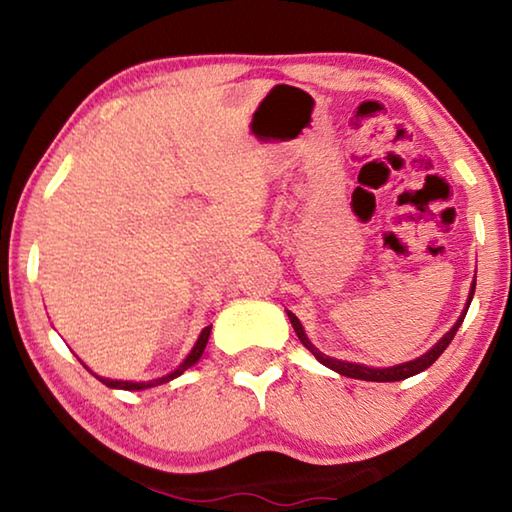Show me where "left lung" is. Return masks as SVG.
<instances>
[{"label":"left lung","mask_w":512,"mask_h":512,"mask_svg":"<svg viewBox=\"0 0 512 512\" xmlns=\"http://www.w3.org/2000/svg\"><path fill=\"white\" fill-rule=\"evenodd\" d=\"M474 287L476 284L472 282V291H470V298H467V307H470V302H472V296H474ZM467 307H465V311H463V316L456 320V325L449 329V332L443 336V339H440L436 345H433V348L427 352V354H422L420 359H415V361H409V363H400V366H393V368H368V366H361V363H348V361H339V359H329V357H325L323 352H318L314 345L309 343V339H307V334H305V329H302V325H300V320L291 314V311H287L289 314V320H291V325H293V329H296V334H298V339H300V343L305 345V348L314 354V357L323 363V366H327V368H332L334 372H339V375H343V377H352V379H366V381H402V379H406V377H413V375H418V372H422V370H427L433 361H436L440 354H443L445 350H447V345L452 343V339L456 336V332H458V327H461V323H463V318H465V314H467Z\"/></svg>","instance_id":"obj_1"}]
</instances>
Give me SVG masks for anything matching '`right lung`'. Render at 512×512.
<instances>
[{"mask_svg": "<svg viewBox=\"0 0 512 512\" xmlns=\"http://www.w3.org/2000/svg\"><path fill=\"white\" fill-rule=\"evenodd\" d=\"M210 332H212V325H207L203 332H201V336H198V341H196V345H194V350L189 352V357L180 363V366L171 372V375H167V377H160V379H153V381H117V379H103V377H99V381H103V384L106 386H110V388H124V391H142V388H151V386H158V384H164V381H171V379H176L178 375H183V372L189 368V366H194V363L201 359V354H203V350H205V345H207V339H210Z\"/></svg>", "mask_w": 512, "mask_h": 512, "instance_id": "obj_1", "label": "right lung"}]
</instances>
